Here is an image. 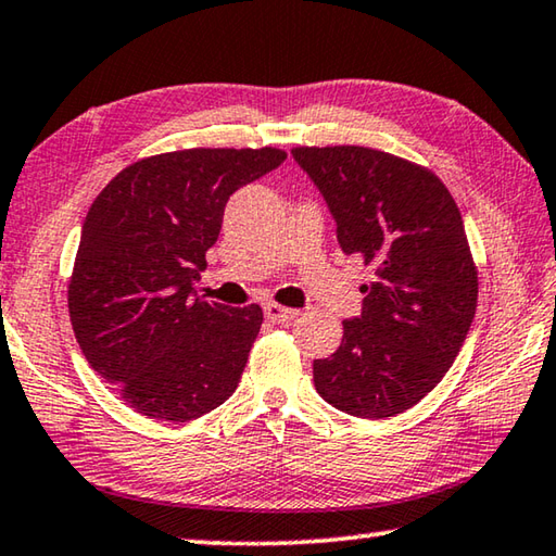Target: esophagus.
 Wrapping results in <instances>:
<instances>
[{
	"label": "esophagus",
	"mask_w": 556,
	"mask_h": 556,
	"mask_svg": "<svg viewBox=\"0 0 556 556\" xmlns=\"http://www.w3.org/2000/svg\"><path fill=\"white\" fill-rule=\"evenodd\" d=\"M265 316L271 324H291L299 316L296 308H287L281 304H275V301H267L265 304Z\"/></svg>",
	"instance_id": "esophagus-1"
}]
</instances>
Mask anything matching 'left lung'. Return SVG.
I'll use <instances>...</instances> for the list:
<instances>
[{
    "label": "left lung",
    "mask_w": 556,
    "mask_h": 556,
    "mask_svg": "<svg viewBox=\"0 0 556 556\" xmlns=\"http://www.w3.org/2000/svg\"><path fill=\"white\" fill-rule=\"evenodd\" d=\"M345 255L372 267L361 316L314 361V384L363 419L402 414L454 365L476 316L478 271L448 188L429 168L370 147H296Z\"/></svg>",
    "instance_id": "1"
}]
</instances>
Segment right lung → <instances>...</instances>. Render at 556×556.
<instances>
[{
	"instance_id": "right-lung-1",
	"label": "right lung",
	"mask_w": 556,
	"mask_h": 556,
	"mask_svg": "<svg viewBox=\"0 0 556 556\" xmlns=\"http://www.w3.org/2000/svg\"><path fill=\"white\" fill-rule=\"evenodd\" d=\"M287 159L275 147L142 159L92 201L68 285L90 368L149 419L191 421L230 397L262 326L257 304L193 294L238 188Z\"/></svg>"
}]
</instances>
